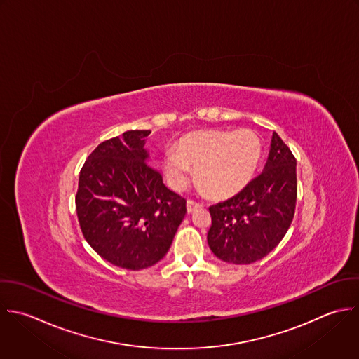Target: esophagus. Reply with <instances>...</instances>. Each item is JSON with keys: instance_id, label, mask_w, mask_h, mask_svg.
I'll use <instances>...</instances> for the list:
<instances>
[{"instance_id": "obj_1", "label": "esophagus", "mask_w": 359, "mask_h": 359, "mask_svg": "<svg viewBox=\"0 0 359 359\" xmlns=\"http://www.w3.org/2000/svg\"><path fill=\"white\" fill-rule=\"evenodd\" d=\"M203 207V203H198V201H194V200H187V212H194L197 208Z\"/></svg>"}]
</instances>
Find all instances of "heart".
<instances>
[{"label": "heart", "instance_id": "b5f03b06", "mask_svg": "<svg viewBox=\"0 0 359 359\" xmlns=\"http://www.w3.org/2000/svg\"><path fill=\"white\" fill-rule=\"evenodd\" d=\"M262 155V140L249 128L196 131L179 141L177 151L165 152L163 169L176 190L187 187L193 179V168L210 194L231 197L253 180Z\"/></svg>", "mask_w": 359, "mask_h": 359}]
</instances>
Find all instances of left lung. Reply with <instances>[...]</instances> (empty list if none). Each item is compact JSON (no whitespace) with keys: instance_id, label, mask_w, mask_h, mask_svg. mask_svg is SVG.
Here are the masks:
<instances>
[{"instance_id":"8db88e82","label":"left lung","mask_w":359,"mask_h":359,"mask_svg":"<svg viewBox=\"0 0 359 359\" xmlns=\"http://www.w3.org/2000/svg\"><path fill=\"white\" fill-rule=\"evenodd\" d=\"M297 194V159L274 133L264 170L236 196L210 207V249L233 264L263 259L291 226Z\"/></svg>"}]
</instances>
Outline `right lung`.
Wrapping results in <instances>:
<instances>
[{"instance_id":"add662e5","label":"right lung","mask_w":359,"mask_h":359,"mask_svg":"<svg viewBox=\"0 0 359 359\" xmlns=\"http://www.w3.org/2000/svg\"><path fill=\"white\" fill-rule=\"evenodd\" d=\"M149 130L100 142L85 161L75 196L83 238L109 263L142 270L169 250L186 215V198L148 163Z\"/></svg>"}]
</instances>
